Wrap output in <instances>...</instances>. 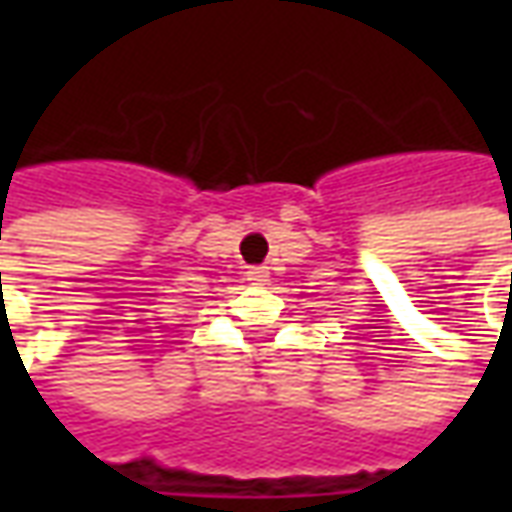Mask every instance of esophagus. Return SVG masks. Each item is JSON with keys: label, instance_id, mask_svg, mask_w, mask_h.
I'll return each instance as SVG.
<instances>
[{"label": "esophagus", "instance_id": "obj_1", "mask_svg": "<svg viewBox=\"0 0 512 512\" xmlns=\"http://www.w3.org/2000/svg\"><path fill=\"white\" fill-rule=\"evenodd\" d=\"M246 279L252 282V285H266L268 282V268L266 266H252L244 271Z\"/></svg>", "mask_w": 512, "mask_h": 512}]
</instances>
